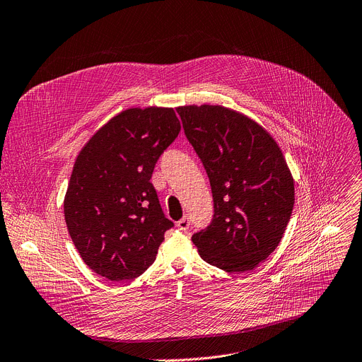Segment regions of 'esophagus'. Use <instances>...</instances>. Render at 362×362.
Segmentation results:
<instances>
[{
    "label": "esophagus",
    "instance_id": "esophagus-1",
    "mask_svg": "<svg viewBox=\"0 0 362 362\" xmlns=\"http://www.w3.org/2000/svg\"><path fill=\"white\" fill-rule=\"evenodd\" d=\"M176 226L180 229V231H187L189 226H190V219L187 216H183L180 221H177Z\"/></svg>",
    "mask_w": 362,
    "mask_h": 362
}]
</instances>
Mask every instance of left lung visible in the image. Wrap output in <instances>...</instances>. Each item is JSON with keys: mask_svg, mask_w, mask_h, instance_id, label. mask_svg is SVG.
Masks as SVG:
<instances>
[{"mask_svg": "<svg viewBox=\"0 0 362 362\" xmlns=\"http://www.w3.org/2000/svg\"><path fill=\"white\" fill-rule=\"evenodd\" d=\"M186 139L209 177L214 218L193 234L199 255L228 273L255 269L280 244L294 205V182L267 131L221 105L179 107Z\"/></svg>", "mask_w": 362, "mask_h": 362, "instance_id": "1", "label": "left lung"}]
</instances>
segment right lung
Listing matches in <instances>:
<instances>
[{"label": "right lung", "instance_id": "add662e5", "mask_svg": "<svg viewBox=\"0 0 362 362\" xmlns=\"http://www.w3.org/2000/svg\"><path fill=\"white\" fill-rule=\"evenodd\" d=\"M179 131L173 108H129L81 150L63 209L76 250L96 274L131 280L154 262L173 222L164 216L150 179Z\"/></svg>", "mask_w": 362, "mask_h": 362}]
</instances>
